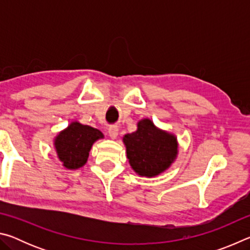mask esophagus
I'll return each mask as SVG.
<instances>
[{
  "label": "esophagus",
  "instance_id": "34e87169",
  "mask_svg": "<svg viewBox=\"0 0 250 250\" xmlns=\"http://www.w3.org/2000/svg\"><path fill=\"white\" fill-rule=\"evenodd\" d=\"M118 132H119V128H118V125H110L108 128V134L111 139H116Z\"/></svg>",
  "mask_w": 250,
  "mask_h": 250
}]
</instances>
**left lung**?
<instances>
[{"label":"left lung","instance_id":"1","mask_svg":"<svg viewBox=\"0 0 250 250\" xmlns=\"http://www.w3.org/2000/svg\"><path fill=\"white\" fill-rule=\"evenodd\" d=\"M124 142L130 166L141 176H155L166 171L177 153L174 135L156 129L149 119L139 122L138 130L125 134Z\"/></svg>","mask_w":250,"mask_h":250}]
</instances>
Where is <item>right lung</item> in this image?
<instances>
[{"mask_svg":"<svg viewBox=\"0 0 250 250\" xmlns=\"http://www.w3.org/2000/svg\"><path fill=\"white\" fill-rule=\"evenodd\" d=\"M101 138L104 134L98 129L73 122L55 140V147L62 166L70 170L82 167L87 162L92 143Z\"/></svg>","mask_w":250,"mask_h":250,"instance_id":"obj_1","label":"right lung"}]
</instances>
